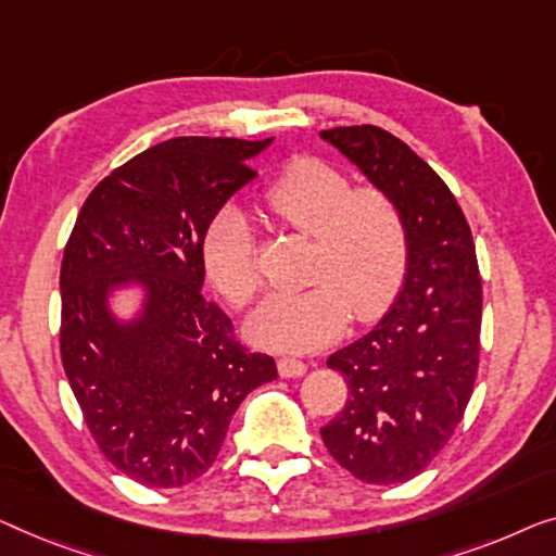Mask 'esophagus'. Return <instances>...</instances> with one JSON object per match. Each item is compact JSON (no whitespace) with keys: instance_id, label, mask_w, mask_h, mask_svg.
<instances>
[{"instance_id":"esophagus-1","label":"esophagus","mask_w":556,"mask_h":556,"mask_svg":"<svg viewBox=\"0 0 556 556\" xmlns=\"http://www.w3.org/2000/svg\"><path fill=\"white\" fill-rule=\"evenodd\" d=\"M277 370L281 378H302L307 372V365L296 357H279L277 359Z\"/></svg>"}]
</instances>
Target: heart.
Listing matches in <instances>:
<instances>
[{
	"mask_svg": "<svg viewBox=\"0 0 556 556\" xmlns=\"http://www.w3.org/2000/svg\"><path fill=\"white\" fill-rule=\"evenodd\" d=\"M262 203L289 229L315 237V285L264 300L249 317V338L277 350H312L338 338L350 309L370 319L386 307L408 264V229L390 193L353 189L332 163L300 155L267 184ZM201 256L226 300L237 307L252 302L262 279L252 226L239 208L216 211Z\"/></svg>",
	"mask_w": 556,
	"mask_h": 556,
	"instance_id": "1",
	"label": "heart"
}]
</instances>
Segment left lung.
<instances>
[{
	"mask_svg": "<svg viewBox=\"0 0 556 556\" xmlns=\"http://www.w3.org/2000/svg\"><path fill=\"white\" fill-rule=\"evenodd\" d=\"M319 138L393 197L408 229V264L390 309L327 359L350 395L319 433L355 479L403 483L443 451L473 393L481 334L473 237L443 178L393 132L350 125Z\"/></svg>",
	"mask_w": 556,
	"mask_h": 556,
	"instance_id": "1",
	"label": "left lung"
}]
</instances>
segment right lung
<instances>
[{"mask_svg":"<svg viewBox=\"0 0 556 556\" xmlns=\"http://www.w3.org/2000/svg\"><path fill=\"white\" fill-rule=\"evenodd\" d=\"M269 143L148 148L92 189L62 254V367L100 451L148 489L206 473L241 401L277 378L275 359L241 348L201 294L206 226ZM121 291L139 294L128 318L112 309Z\"/></svg>","mask_w":556,"mask_h":556,"instance_id":"add662e5","label":"right lung"}]
</instances>
